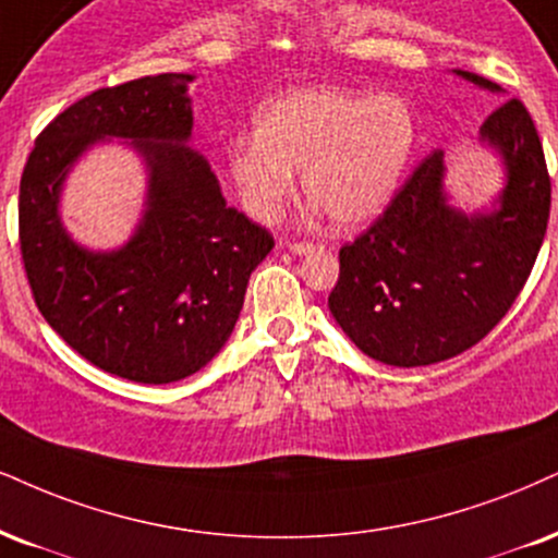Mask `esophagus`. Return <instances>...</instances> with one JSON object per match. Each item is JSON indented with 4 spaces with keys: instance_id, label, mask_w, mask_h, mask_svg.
Masks as SVG:
<instances>
[{
    "instance_id": "34e87169",
    "label": "esophagus",
    "mask_w": 558,
    "mask_h": 558,
    "mask_svg": "<svg viewBox=\"0 0 558 558\" xmlns=\"http://www.w3.org/2000/svg\"><path fill=\"white\" fill-rule=\"evenodd\" d=\"M290 251L294 253V256H307V253L315 251L313 243H292Z\"/></svg>"
}]
</instances>
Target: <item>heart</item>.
Returning a JSON list of instances; mask_svg holds the SVG:
<instances>
[{
    "label": "heart",
    "mask_w": 558,
    "mask_h": 558,
    "mask_svg": "<svg viewBox=\"0 0 558 558\" xmlns=\"http://www.w3.org/2000/svg\"><path fill=\"white\" fill-rule=\"evenodd\" d=\"M256 136L227 147V175L243 209L274 222L298 189L341 227L380 217L409 168L416 119L401 95L298 87L258 108Z\"/></svg>",
    "instance_id": "b5f03b06"
}]
</instances>
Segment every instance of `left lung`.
<instances>
[{
    "mask_svg": "<svg viewBox=\"0 0 558 558\" xmlns=\"http://www.w3.org/2000/svg\"><path fill=\"white\" fill-rule=\"evenodd\" d=\"M458 77L501 95L497 82ZM478 142L501 162L489 209L465 211L445 189V157L432 153L385 215L339 253L341 274L328 307L364 354L390 367L450 360L510 311L546 235L551 181L531 113L505 100Z\"/></svg>",
    "mask_w": 558,
    "mask_h": 558,
    "instance_id": "8db88e82",
    "label": "left lung"
}]
</instances>
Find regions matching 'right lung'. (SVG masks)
<instances>
[{
  "label": "right lung",
  "instance_id": "right-lung-1",
  "mask_svg": "<svg viewBox=\"0 0 558 558\" xmlns=\"http://www.w3.org/2000/svg\"><path fill=\"white\" fill-rule=\"evenodd\" d=\"M194 74L95 89L40 132L20 181V251L48 326L106 373L165 385L198 373L230 339L247 279L274 247L227 206L194 147ZM121 138L143 157L145 209L133 238L89 252L65 232L60 191L95 143Z\"/></svg>",
  "mask_w": 558,
  "mask_h": 558
}]
</instances>
